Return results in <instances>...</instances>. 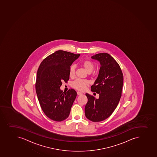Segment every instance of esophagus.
<instances>
[{
	"mask_svg": "<svg viewBox=\"0 0 157 157\" xmlns=\"http://www.w3.org/2000/svg\"><path fill=\"white\" fill-rule=\"evenodd\" d=\"M77 94H78V96H80V95H82V94H83L82 93L79 92V91H77Z\"/></svg>",
	"mask_w": 157,
	"mask_h": 157,
	"instance_id": "esophagus-1",
	"label": "esophagus"
}]
</instances>
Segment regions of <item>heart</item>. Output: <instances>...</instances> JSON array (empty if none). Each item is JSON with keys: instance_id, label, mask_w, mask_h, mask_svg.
<instances>
[{"instance_id": "obj_1", "label": "heart", "mask_w": 157, "mask_h": 157, "mask_svg": "<svg viewBox=\"0 0 157 157\" xmlns=\"http://www.w3.org/2000/svg\"><path fill=\"white\" fill-rule=\"evenodd\" d=\"M82 65L84 68L88 73H90L93 71L94 69V64L91 61L86 60L84 61L82 63ZM75 69L76 66L74 64H72L69 69V75L71 77L74 76L75 73ZM89 85V82L88 81L81 80V79H76L74 81L72 82L71 84L73 88L80 91H84L85 90L86 87Z\"/></svg>"}]
</instances>
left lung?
<instances>
[{
	"mask_svg": "<svg viewBox=\"0 0 157 157\" xmlns=\"http://www.w3.org/2000/svg\"><path fill=\"white\" fill-rule=\"evenodd\" d=\"M91 58L100 63L99 75L91 91L99 94V99L86 94L88 101L85 107V117L94 122H99L109 117L116 109L121 96L123 73L118 63L110 54L102 53Z\"/></svg>",
	"mask_w": 157,
	"mask_h": 157,
	"instance_id": "obj_1",
	"label": "left lung"
}]
</instances>
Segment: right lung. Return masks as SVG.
Masks as SVG:
<instances>
[{"label":"right lung","instance_id":"1","mask_svg":"<svg viewBox=\"0 0 157 157\" xmlns=\"http://www.w3.org/2000/svg\"><path fill=\"white\" fill-rule=\"evenodd\" d=\"M80 54L58 50L40 63L37 72L36 93L42 109L47 117L56 121L68 117L77 96L73 89L63 93L62 82L70 78L69 69Z\"/></svg>","mask_w":157,"mask_h":157}]
</instances>
